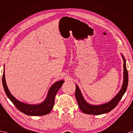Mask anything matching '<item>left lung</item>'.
<instances>
[{
    "label": "left lung",
    "mask_w": 133,
    "mask_h": 133,
    "mask_svg": "<svg viewBox=\"0 0 133 133\" xmlns=\"http://www.w3.org/2000/svg\"><path fill=\"white\" fill-rule=\"evenodd\" d=\"M122 56L124 63L123 82L122 86V88L120 90L119 92L115 96V97L112 98L109 102L99 104V105H92V104L88 103L84 99L79 87L77 86V84H76V90L75 93V98L77 99L79 107L81 110V111L84 112V113L92 115H101L107 113V112H109L110 111H111L112 109H114L117 106L118 103H119V102L126 91L129 81L128 72L126 69V61L124 56L122 55Z\"/></svg>",
    "instance_id": "left-lung-1"
}]
</instances>
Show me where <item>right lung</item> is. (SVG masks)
<instances>
[{
	"label": "right lung",
	"instance_id": "1",
	"mask_svg": "<svg viewBox=\"0 0 133 133\" xmlns=\"http://www.w3.org/2000/svg\"><path fill=\"white\" fill-rule=\"evenodd\" d=\"M4 67L3 70V74L2 77V83L3 86L4 91L7 97L10 99L12 103L16 106L20 111L23 113L32 116H42V115L49 114L54 105L55 97L58 90L61 88L64 83L63 80L56 82L54 83L49 89L47 93V97L43 102L37 104H30L24 103L18 101L11 94L7 86L5 79Z\"/></svg>",
	"mask_w": 133,
	"mask_h": 133
}]
</instances>
